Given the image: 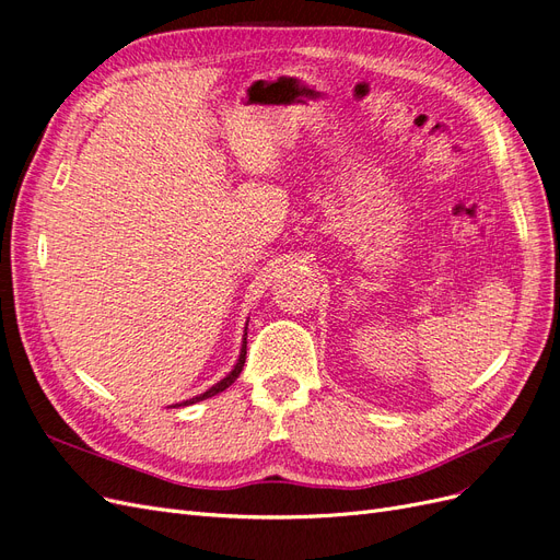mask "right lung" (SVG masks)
<instances>
[{
  "instance_id": "add662e5",
  "label": "right lung",
  "mask_w": 560,
  "mask_h": 560,
  "mask_svg": "<svg viewBox=\"0 0 560 560\" xmlns=\"http://www.w3.org/2000/svg\"><path fill=\"white\" fill-rule=\"evenodd\" d=\"M245 354H247V327H245V338H243L241 358H238V362H235V366L229 371L226 378L214 383V385H212L210 389H206V393H202V395H198V397H194V399H186V401H182V404H177V406H189V404H196V401H202V399H208V397H214V395H219V393H224V389H226L229 385H233L235 378L241 376V371H243V366H245Z\"/></svg>"
}]
</instances>
